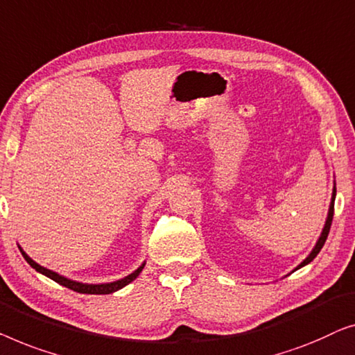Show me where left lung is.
<instances>
[{
    "mask_svg": "<svg viewBox=\"0 0 355 355\" xmlns=\"http://www.w3.org/2000/svg\"><path fill=\"white\" fill-rule=\"evenodd\" d=\"M334 196H336V189H334L333 191V199H331V204H329V212H328V218H327V223H325V228H323V232H322V236L318 238V241H317V244H315V248H313V251L309 254V257L306 259V261H304L301 266H299L297 268H301V267H304V266H307L309 262H312L313 259H315V256L318 252H320V249L323 248V244H325V241H327V238H328V233H329V228H331V222H333V214H334Z\"/></svg>",
    "mask_w": 355,
    "mask_h": 355,
    "instance_id": "1",
    "label": "left lung"
}]
</instances>
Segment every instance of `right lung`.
<instances>
[{
	"instance_id": "obj_1",
	"label": "right lung",
	"mask_w": 355,
	"mask_h": 355,
	"mask_svg": "<svg viewBox=\"0 0 355 355\" xmlns=\"http://www.w3.org/2000/svg\"><path fill=\"white\" fill-rule=\"evenodd\" d=\"M22 256H24V259H26V261H27V262L30 263V266H32L37 272H40V273H43V275L49 277L51 279H54V282H56V283L62 284V286L72 289V291H77V293H82V294H109V293L117 291V289L123 288V286H125V284H128L130 282H133V279L139 275V272H141L143 267H144V263H143V266L139 267L138 270H135L133 273H130L128 277L122 278V279H117V282H114V283H106V284H83V283L72 282V279H67V278H64V277H61V275H58L56 272H51V270H48V268L38 266V263L33 262L32 259H30L24 251H22Z\"/></svg>"
}]
</instances>
